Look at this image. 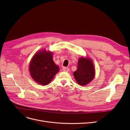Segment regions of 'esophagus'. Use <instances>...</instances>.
<instances>
[{"instance_id": "esophagus-1", "label": "esophagus", "mask_w": 130, "mask_h": 130, "mask_svg": "<svg viewBox=\"0 0 130 130\" xmlns=\"http://www.w3.org/2000/svg\"><path fill=\"white\" fill-rule=\"evenodd\" d=\"M63 71H64V72H69L70 71V69H69V68L67 67H63L62 69Z\"/></svg>"}]
</instances>
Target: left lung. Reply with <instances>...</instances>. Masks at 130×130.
Returning a JSON list of instances; mask_svg holds the SVG:
<instances>
[{"label": "left lung", "mask_w": 130, "mask_h": 130, "mask_svg": "<svg viewBox=\"0 0 130 130\" xmlns=\"http://www.w3.org/2000/svg\"><path fill=\"white\" fill-rule=\"evenodd\" d=\"M78 84L84 86L91 82L95 76V70L92 60L89 58L81 57L78 61L77 69L73 73Z\"/></svg>", "instance_id": "1"}]
</instances>
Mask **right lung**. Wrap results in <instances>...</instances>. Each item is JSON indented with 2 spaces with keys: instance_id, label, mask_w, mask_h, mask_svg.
Wrapping results in <instances>:
<instances>
[{
  "instance_id": "1",
  "label": "right lung",
  "mask_w": 130,
  "mask_h": 130,
  "mask_svg": "<svg viewBox=\"0 0 130 130\" xmlns=\"http://www.w3.org/2000/svg\"><path fill=\"white\" fill-rule=\"evenodd\" d=\"M29 72L32 79L42 85L48 84L59 71L55 64L51 52L40 51L32 57L29 64Z\"/></svg>"
}]
</instances>
